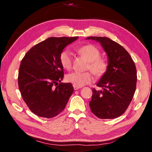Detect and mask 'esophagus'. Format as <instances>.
<instances>
[{"label":"esophagus","mask_w":152,"mask_h":152,"mask_svg":"<svg viewBox=\"0 0 152 152\" xmlns=\"http://www.w3.org/2000/svg\"><path fill=\"white\" fill-rule=\"evenodd\" d=\"M80 88H81V87H80V86H77L74 85V89L75 90V91H76V90H78V89H80Z\"/></svg>","instance_id":"obj_1"}]
</instances>
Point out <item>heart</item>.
I'll list each match as a JSON object with an SVG mask.
<instances>
[{
  "instance_id": "heart-1",
  "label": "heart",
  "mask_w": 152,
  "mask_h": 152,
  "mask_svg": "<svg viewBox=\"0 0 152 152\" xmlns=\"http://www.w3.org/2000/svg\"><path fill=\"white\" fill-rule=\"evenodd\" d=\"M78 53L88 61L87 69H89L95 76H101L106 72L108 68L107 60L100 58V51L93 45H86L78 49ZM60 61L61 66L66 70H70L72 65V56L69 50H64L60 53ZM66 80L77 86H82L92 81V76L90 72H73L67 74Z\"/></svg>"
}]
</instances>
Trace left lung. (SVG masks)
Here are the masks:
<instances>
[{
  "label": "left lung",
  "instance_id": "obj_1",
  "mask_svg": "<svg viewBox=\"0 0 152 152\" xmlns=\"http://www.w3.org/2000/svg\"><path fill=\"white\" fill-rule=\"evenodd\" d=\"M99 42L108 56V68L96 84L102 91L92 89L89 106L100 119H114L125 112L135 94L137 70L125 49L106 37H89Z\"/></svg>",
  "mask_w": 152,
  "mask_h": 152
}]
</instances>
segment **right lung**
I'll return each mask as SVG.
<instances>
[{
  "label": "right lung",
  "instance_id": "obj_1",
  "mask_svg": "<svg viewBox=\"0 0 152 152\" xmlns=\"http://www.w3.org/2000/svg\"><path fill=\"white\" fill-rule=\"evenodd\" d=\"M78 38H48L31 48L21 60L19 88L25 103L37 116L48 119L57 116L72 94V84L61 82L64 74L60 56L64 48Z\"/></svg>",
  "mask_w": 152,
  "mask_h": 152
}]
</instances>
